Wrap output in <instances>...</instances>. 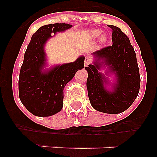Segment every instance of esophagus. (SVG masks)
Instances as JSON below:
<instances>
[{
    "instance_id": "esophagus-1",
    "label": "esophagus",
    "mask_w": 157,
    "mask_h": 157,
    "mask_svg": "<svg viewBox=\"0 0 157 157\" xmlns=\"http://www.w3.org/2000/svg\"><path fill=\"white\" fill-rule=\"evenodd\" d=\"M90 63H91V59H90L88 56H86V59H85V66L86 67L88 66V65L90 64Z\"/></svg>"
}]
</instances>
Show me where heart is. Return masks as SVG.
<instances>
[{"instance_id":"heart-1","label":"heart","mask_w":157,"mask_h":157,"mask_svg":"<svg viewBox=\"0 0 157 157\" xmlns=\"http://www.w3.org/2000/svg\"><path fill=\"white\" fill-rule=\"evenodd\" d=\"M101 34V30H99V29H94V30H89L87 32V35L91 39H95V38H98ZM107 41V37L103 34V35H101V37H100V42L101 43H105V41Z\"/></svg>"}]
</instances>
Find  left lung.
I'll list each match as a JSON object with an SVG mask.
<instances>
[{"label":"left lung","instance_id":"8db88e82","mask_svg":"<svg viewBox=\"0 0 157 157\" xmlns=\"http://www.w3.org/2000/svg\"><path fill=\"white\" fill-rule=\"evenodd\" d=\"M112 30V45L93 53L96 60L85 69L88 72L86 87L89 99L94 109L104 113L118 114L132 105L139 93V68L136 53L129 37L119 27L108 25ZM106 65L117 78L112 91L105 88L104 75L98 72Z\"/></svg>","mask_w":157,"mask_h":157}]
</instances>
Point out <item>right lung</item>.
<instances>
[{
    "label": "right lung",
    "mask_w": 157,
    "mask_h": 157,
    "mask_svg": "<svg viewBox=\"0 0 157 157\" xmlns=\"http://www.w3.org/2000/svg\"><path fill=\"white\" fill-rule=\"evenodd\" d=\"M72 26L53 23L40 27L32 35L24 54L19 78V95L22 104L36 116L56 114L63 108V89L76 72L84 67V56L75 62L54 67L48 71L45 66L44 45L52 34L64 31Z\"/></svg>",
    "instance_id": "1"
}]
</instances>
